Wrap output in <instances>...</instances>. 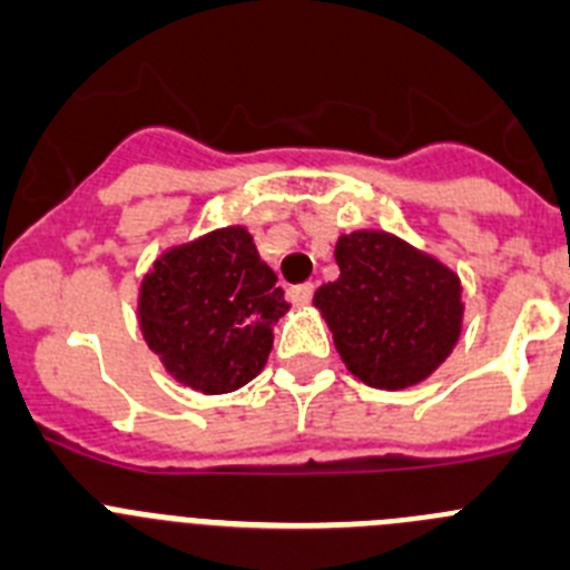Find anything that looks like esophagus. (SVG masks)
<instances>
[{
  "label": "esophagus",
  "mask_w": 570,
  "mask_h": 570,
  "mask_svg": "<svg viewBox=\"0 0 570 570\" xmlns=\"http://www.w3.org/2000/svg\"><path fill=\"white\" fill-rule=\"evenodd\" d=\"M312 295H315V286L312 284H301V286H292L289 289V301L295 306L312 304Z\"/></svg>",
  "instance_id": "obj_1"
}]
</instances>
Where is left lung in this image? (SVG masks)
<instances>
[{"label": "left lung", "instance_id": "obj_1", "mask_svg": "<svg viewBox=\"0 0 570 570\" xmlns=\"http://www.w3.org/2000/svg\"><path fill=\"white\" fill-rule=\"evenodd\" d=\"M335 261L341 278L323 284L312 304L348 372L389 392L425 381L463 330L458 273L383 229L341 235Z\"/></svg>", "mask_w": 570, "mask_h": 570}]
</instances>
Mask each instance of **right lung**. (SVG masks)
<instances>
[{
  "instance_id": "right-lung-1",
  "label": "right lung",
  "mask_w": 570,
  "mask_h": 570,
  "mask_svg": "<svg viewBox=\"0 0 570 570\" xmlns=\"http://www.w3.org/2000/svg\"><path fill=\"white\" fill-rule=\"evenodd\" d=\"M253 235L224 227L167 249L138 289L147 346L184 386L227 394L247 386L273 352L289 304Z\"/></svg>"
}]
</instances>
